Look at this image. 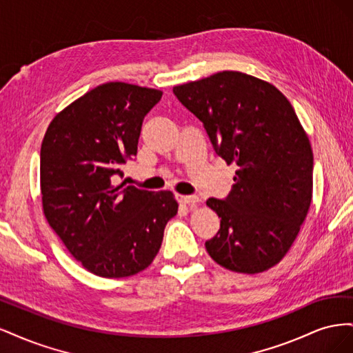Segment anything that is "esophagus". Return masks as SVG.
<instances>
[{"label":"esophagus","mask_w":353,"mask_h":353,"mask_svg":"<svg viewBox=\"0 0 353 353\" xmlns=\"http://www.w3.org/2000/svg\"><path fill=\"white\" fill-rule=\"evenodd\" d=\"M178 201L181 203V205H196V203H199V197L196 196H183L179 194L176 196Z\"/></svg>","instance_id":"esophagus-1"}]
</instances>
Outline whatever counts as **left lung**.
<instances>
[{
  "mask_svg": "<svg viewBox=\"0 0 353 353\" xmlns=\"http://www.w3.org/2000/svg\"><path fill=\"white\" fill-rule=\"evenodd\" d=\"M174 94L205 126L216 154L237 166L228 197L206 201L221 218L208 253L234 272L272 268L312 200L314 154L293 105L270 82L234 70L178 85Z\"/></svg>",
  "mask_w": 353,
  "mask_h": 353,
  "instance_id": "8db88e82",
  "label": "left lung"
}]
</instances>
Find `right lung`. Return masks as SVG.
<instances>
[{
	"mask_svg": "<svg viewBox=\"0 0 353 353\" xmlns=\"http://www.w3.org/2000/svg\"><path fill=\"white\" fill-rule=\"evenodd\" d=\"M162 91L108 82L56 114L41 145L42 209L85 270L123 279L145 270L178 212L170 191L113 185L137 156L144 116Z\"/></svg>",
	"mask_w": 353,
	"mask_h": 353,
	"instance_id": "right-lung-1",
	"label": "right lung"
}]
</instances>
